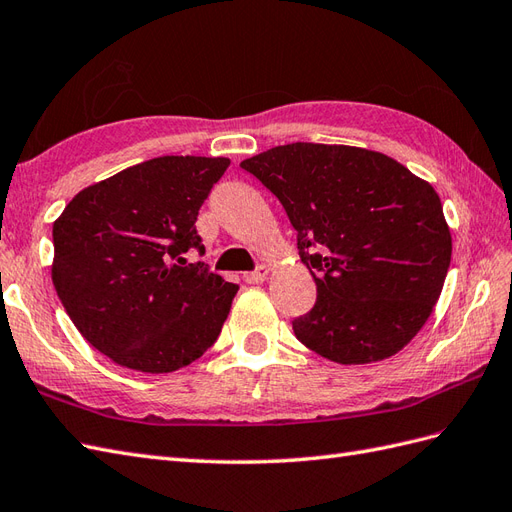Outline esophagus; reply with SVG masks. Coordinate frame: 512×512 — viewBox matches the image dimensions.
I'll use <instances>...</instances> for the list:
<instances>
[{
	"mask_svg": "<svg viewBox=\"0 0 512 512\" xmlns=\"http://www.w3.org/2000/svg\"><path fill=\"white\" fill-rule=\"evenodd\" d=\"M266 279H268V268H266V266H259L257 270L244 274V281H246V283H253V285L264 283Z\"/></svg>",
	"mask_w": 512,
	"mask_h": 512,
	"instance_id": "1",
	"label": "esophagus"
}]
</instances>
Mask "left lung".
<instances>
[{"label": "left lung", "mask_w": 512, "mask_h": 512, "mask_svg": "<svg viewBox=\"0 0 512 512\" xmlns=\"http://www.w3.org/2000/svg\"><path fill=\"white\" fill-rule=\"evenodd\" d=\"M281 201L316 305L292 322L320 357L363 365L396 355L430 318L452 259L443 205L393 157L292 142L240 164Z\"/></svg>", "instance_id": "1"}]
</instances>
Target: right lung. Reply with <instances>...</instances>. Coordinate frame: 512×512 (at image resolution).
I'll list each match as a JSON object with an SVG mask.
<instances>
[{
	"label": "right lung",
	"instance_id": "right-lung-1",
	"mask_svg": "<svg viewBox=\"0 0 512 512\" xmlns=\"http://www.w3.org/2000/svg\"><path fill=\"white\" fill-rule=\"evenodd\" d=\"M229 157L164 155L97 181L54 222L51 281L75 329L127 370L166 374L212 346L238 285L181 253Z\"/></svg>",
	"mask_w": 512,
	"mask_h": 512
}]
</instances>
